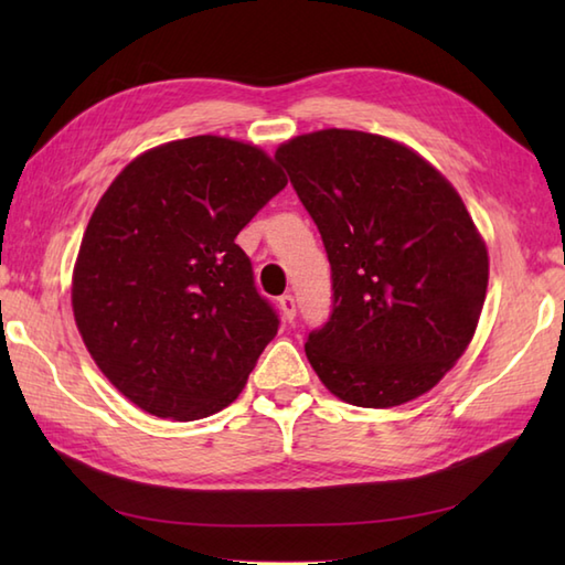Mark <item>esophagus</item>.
I'll return each instance as SVG.
<instances>
[{
    "instance_id": "esophagus-1",
    "label": "esophagus",
    "mask_w": 565,
    "mask_h": 565,
    "mask_svg": "<svg viewBox=\"0 0 565 565\" xmlns=\"http://www.w3.org/2000/svg\"><path fill=\"white\" fill-rule=\"evenodd\" d=\"M279 308H281V316H284L286 322L296 320V298L291 294H284L279 298Z\"/></svg>"
}]
</instances>
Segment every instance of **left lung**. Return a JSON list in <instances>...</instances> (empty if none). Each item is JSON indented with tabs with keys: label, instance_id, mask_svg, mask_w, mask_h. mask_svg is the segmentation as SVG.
Instances as JSON below:
<instances>
[{
	"label": "left lung",
	"instance_id": "1",
	"mask_svg": "<svg viewBox=\"0 0 565 565\" xmlns=\"http://www.w3.org/2000/svg\"><path fill=\"white\" fill-rule=\"evenodd\" d=\"M316 221L332 313L306 356L340 401L393 407L435 388L471 342L488 249L461 196L391 138L328 128L276 150Z\"/></svg>",
	"mask_w": 565,
	"mask_h": 565
}]
</instances>
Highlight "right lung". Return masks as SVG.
Instances as JSON below:
<instances>
[{
    "label": "right lung",
    "mask_w": 565,
    "mask_h": 565,
    "mask_svg": "<svg viewBox=\"0 0 565 565\" xmlns=\"http://www.w3.org/2000/svg\"><path fill=\"white\" fill-rule=\"evenodd\" d=\"M284 186L267 152L196 136L142 152L106 189L79 245L72 310L130 403L189 423L245 388L279 316L235 237Z\"/></svg>",
    "instance_id": "right-lung-1"
}]
</instances>
